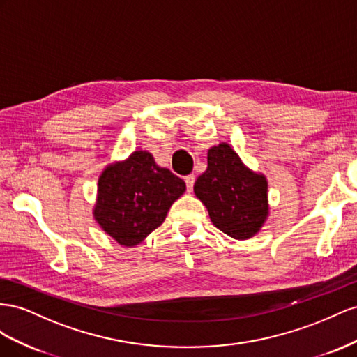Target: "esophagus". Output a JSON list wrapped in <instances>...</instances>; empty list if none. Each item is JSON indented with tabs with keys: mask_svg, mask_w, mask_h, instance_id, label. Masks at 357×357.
<instances>
[{
	"mask_svg": "<svg viewBox=\"0 0 357 357\" xmlns=\"http://www.w3.org/2000/svg\"><path fill=\"white\" fill-rule=\"evenodd\" d=\"M195 181H196L195 175H187L185 176V184H187V190L188 191L192 190V185H195Z\"/></svg>",
	"mask_w": 357,
	"mask_h": 357,
	"instance_id": "34e87169",
	"label": "esophagus"
}]
</instances>
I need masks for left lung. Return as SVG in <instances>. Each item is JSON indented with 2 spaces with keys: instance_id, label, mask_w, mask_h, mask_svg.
<instances>
[{
  "instance_id": "left-lung-1",
  "label": "left lung",
  "mask_w": 357,
  "mask_h": 357,
  "mask_svg": "<svg viewBox=\"0 0 357 357\" xmlns=\"http://www.w3.org/2000/svg\"><path fill=\"white\" fill-rule=\"evenodd\" d=\"M213 226L233 239L256 236L269 217L268 179L243 165L226 142L208 149V169L195 184Z\"/></svg>"
}]
</instances>
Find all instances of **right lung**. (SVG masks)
Listing matches in <instances>:
<instances>
[{
	"instance_id": "right-lung-1",
	"label": "right lung",
	"mask_w": 357,
	"mask_h": 357,
	"mask_svg": "<svg viewBox=\"0 0 357 357\" xmlns=\"http://www.w3.org/2000/svg\"><path fill=\"white\" fill-rule=\"evenodd\" d=\"M185 190V182L160 167L151 152L136 149L101 172L93 215L107 236L131 248L161 226Z\"/></svg>"
}]
</instances>
